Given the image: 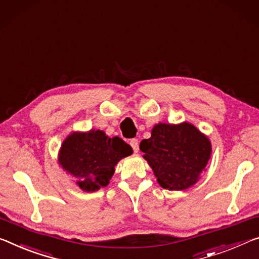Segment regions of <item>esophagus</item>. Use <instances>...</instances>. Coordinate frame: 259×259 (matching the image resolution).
Segmentation results:
<instances>
[{
	"label": "esophagus",
	"instance_id": "34e87169",
	"mask_svg": "<svg viewBox=\"0 0 259 259\" xmlns=\"http://www.w3.org/2000/svg\"><path fill=\"white\" fill-rule=\"evenodd\" d=\"M130 145H131V147H133V150H134L135 153H137V152L139 151V142H138V139L137 138L131 139Z\"/></svg>",
	"mask_w": 259,
	"mask_h": 259
}]
</instances>
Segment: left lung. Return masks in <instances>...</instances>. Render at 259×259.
<instances>
[{"mask_svg": "<svg viewBox=\"0 0 259 259\" xmlns=\"http://www.w3.org/2000/svg\"><path fill=\"white\" fill-rule=\"evenodd\" d=\"M139 149L157 178L168 190H186L199 180L211 157V142L204 134L183 122L180 124L158 123L149 139Z\"/></svg>", "mask_w": 259, "mask_h": 259, "instance_id": "8db88e82", "label": "left lung"}]
</instances>
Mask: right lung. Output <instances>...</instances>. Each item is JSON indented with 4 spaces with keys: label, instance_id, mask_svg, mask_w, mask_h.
<instances>
[{
    "label": "right lung",
    "instance_id": "1",
    "mask_svg": "<svg viewBox=\"0 0 259 259\" xmlns=\"http://www.w3.org/2000/svg\"><path fill=\"white\" fill-rule=\"evenodd\" d=\"M133 149L120 137L109 138L101 130L72 133L65 138L59 153V163L77 179L81 190L90 192L108 186L121 159Z\"/></svg>",
    "mask_w": 259,
    "mask_h": 259
}]
</instances>
